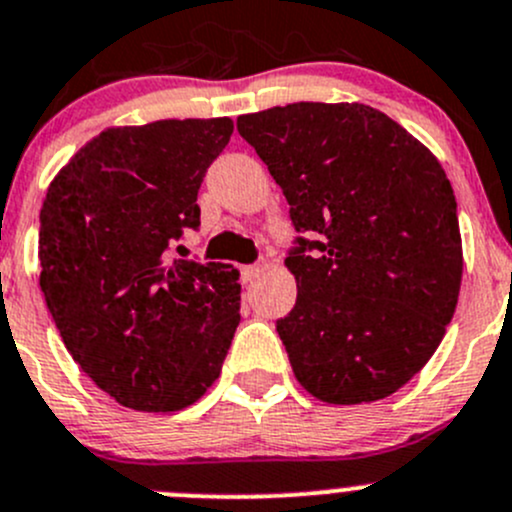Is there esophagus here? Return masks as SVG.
<instances>
[{"label": "esophagus", "instance_id": "1", "mask_svg": "<svg viewBox=\"0 0 512 512\" xmlns=\"http://www.w3.org/2000/svg\"><path fill=\"white\" fill-rule=\"evenodd\" d=\"M260 272H262L260 265H245V267H242V280H245V282L257 280V277H260Z\"/></svg>", "mask_w": 512, "mask_h": 512}]
</instances>
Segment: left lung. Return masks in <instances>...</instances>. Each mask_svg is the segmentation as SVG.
Returning <instances> with one entry per match:
<instances>
[{"label": "left lung", "mask_w": 512, "mask_h": 512, "mask_svg": "<svg viewBox=\"0 0 512 512\" xmlns=\"http://www.w3.org/2000/svg\"><path fill=\"white\" fill-rule=\"evenodd\" d=\"M285 193L299 240L297 302L277 334L324 404L399 391L426 366L458 304L463 245L438 158L366 103L299 101L237 118ZM314 249V256H304Z\"/></svg>", "instance_id": "8db88e82"}]
</instances>
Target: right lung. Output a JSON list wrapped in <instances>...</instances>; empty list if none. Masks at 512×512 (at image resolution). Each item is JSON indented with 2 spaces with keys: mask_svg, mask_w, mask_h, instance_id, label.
I'll list each match as a JSON object with an SVG mask.
<instances>
[{
  "mask_svg": "<svg viewBox=\"0 0 512 512\" xmlns=\"http://www.w3.org/2000/svg\"><path fill=\"white\" fill-rule=\"evenodd\" d=\"M223 118L111 126L54 175L39 213V287L86 376L133 411L188 409L223 371L240 324V272L170 260L198 230Z\"/></svg>",
  "mask_w": 512,
  "mask_h": 512,
  "instance_id": "1",
  "label": "right lung"
}]
</instances>
